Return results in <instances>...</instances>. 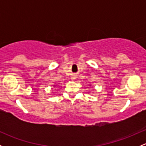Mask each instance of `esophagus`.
Returning a JSON list of instances; mask_svg holds the SVG:
<instances>
[{
	"instance_id": "34e87169",
	"label": "esophagus",
	"mask_w": 146,
	"mask_h": 146,
	"mask_svg": "<svg viewBox=\"0 0 146 146\" xmlns=\"http://www.w3.org/2000/svg\"><path fill=\"white\" fill-rule=\"evenodd\" d=\"M71 79H72V80H75V79H76V78H75L74 76H73V77L71 78Z\"/></svg>"
}]
</instances>
